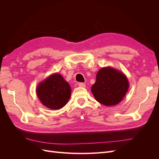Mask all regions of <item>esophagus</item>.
<instances>
[{
  "instance_id": "34e87169",
  "label": "esophagus",
  "mask_w": 159,
  "mask_h": 159,
  "mask_svg": "<svg viewBox=\"0 0 159 159\" xmlns=\"http://www.w3.org/2000/svg\"><path fill=\"white\" fill-rule=\"evenodd\" d=\"M78 86L81 88H85V84L84 83H79Z\"/></svg>"
}]
</instances>
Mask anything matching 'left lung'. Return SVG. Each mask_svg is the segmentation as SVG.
Returning <instances> with one entry per match:
<instances>
[{
  "label": "left lung",
  "instance_id": "8db88e82",
  "mask_svg": "<svg viewBox=\"0 0 159 159\" xmlns=\"http://www.w3.org/2000/svg\"><path fill=\"white\" fill-rule=\"evenodd\" d=\"M129 84L122 71L108 66L101 68L91 87L95 99L105 106H113L121 102L126 95Z\"/></svg>",
  "mask_w": 159,
  "mask_h": 159
}]
</instances>
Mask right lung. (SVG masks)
<instances>
[{
    "mask_svg": "<svg viewBox=\"0 0 159 159\" xmlns=\"http://www.w3.org/2000/svg\"><path fill=\"white\" fill-rule=\"evenodd\" d=\"M69 84L61 74L55 73L48 77L38 85L36 95L41 103L51 109L64 107L71 97Z\"/></svg>",
    "mask_w": 159,
    "mask_h": 159,
    "instance_id": "1",
    "label": "right lung"
}]
</instances>
